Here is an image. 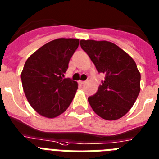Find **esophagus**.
<instances>
[{"instance_id":"esophagus-1","label":"esophagus","mask_w":159,"mask_h":159,"mask_svg":"<svg viewBox=\"0 0 159 159\" xmlns=\"http://www.w3.org/2000/svg\"><path fill=\"white\" fill-rule=\"evenodd\" d=\"M79 83H80V84L81 85H84L85 84V83H86V81H81V80H80V81H79Z\"/></svg>"}]
</instances>
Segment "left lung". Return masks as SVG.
I'll return each instance as SVG.
<instances>
[{
	"label": "left lung",
	"mask_w": 159,
	"mask_h": 159,
	"mask_svg": "<svg viewBox=\"0 0 159 159\" xmlns=\"http://www.w3.org/2000/svg\"><path fill=\"white\" fill-rule=\"evenodd\" d=\"M99 73L106 75L97 93L88 98L94 112L106 120H116L134 105L141 90V74L132 57L106 40H81Z\"/></svg>",
	"instance_id": "left-lung-1"
}]
</instances>
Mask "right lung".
I'll return each mask as SVG.
<instances>
[{
  "mask_svg": "<svg viewBox=\"0 0 159 159\" xmlns=\"http://www.w3.org/2000/svg\"><path fill=\"white\" fill-rule=\"evenodd\" d=\"M79 44V39H56L40 47L25 62L21 73L23 91L39 115L53 119L71 103L78 84L64 78V74Z\"/></svg>",
  "mask_w": 159,
  "mask_h": 159,
  "instance_id": "obj_1",
  "label": "right lung"
}]
</instances>
